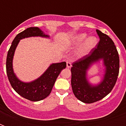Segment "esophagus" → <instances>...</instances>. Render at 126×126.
<instances>
[{
	"label": "esophagus",
	"instance_id": "34e87169",
	"mask_svg": "<svg viewBox=\"0 0 126 126\" xmlns=\"http://www.w3.org/2000/svg\"><path fill=\"white\" fill-rule=\"evenodd\" d=\"M72 67V65H71V62L69 61H67V68H71Z\"/></svg>",
	"mask_w": 126,
	"mask_h": 126
}]
</instances>
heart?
Listing matches in <instances>:
<instances>
[{"label": "heart", "instance_id": "heart-1", "mask_svg": "<svg viewBox=\"0 0 126 126\" xmlns=\"http://www.w3.org/2000/svg\"><path fill=\"white\" fill-rule=\"evenodd\" d=\"M88 36L85 33H80L75 36L70 42L72 46H78L84 42L77 50V55L79 57H83L88 55L97 44V39L95 36H90L87 38Z\"/></svg>", "mask_w": 126, "mask_h": 126}]
</instances>
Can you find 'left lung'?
<instances>
[{
    "instance_id": "obj_1",
    "label": "left lung",
    "mask_w": 126,
    "mask_h": 126,
    "mask_svg": "<svg viewBox=\"0 0 126 126\" xmlns=\"http://www.w3.org/2000/svg\"><path fill=\"white\" fill-rule=\"evenodd\" d=\"M100 40L97 47L88 55L73 63L71 67V86L75 97L85 103H92L102 99L111 92L117 80L119 73L120 59L117 49L111 38L97 29ZM103 61L105 67L104 78L97 85L87 80L90 67Z\"/></svg>"
}]
</instances>
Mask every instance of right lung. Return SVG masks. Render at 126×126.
<instances>
[{"instance_id":"obj_1","label":"right lung","mask_w":126,"mask_h":126,"mask_svg":"<svg viewBox=\"0 0 126 126\" xmlns=\"http://www.w3.org/2000/svg\"><path fill=\"white\" fill-rule=\"evenodd\" d=\"M32 36L49 38L38 27H29L19 33L13 40L6 58V73L11 86L21 97L31 101H38L47 97L51 92L57 77L66 67V62L52 63L40 77L30 82L21 81L13 69V58L17 46L20 40Z\"/></svg>"}]
</instances>
